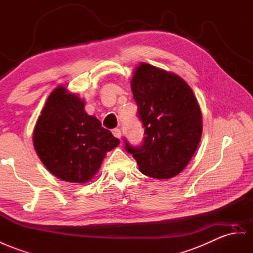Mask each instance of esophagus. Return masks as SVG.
Instances as JSON below:
<instances>
[{
  "label": "esophagus",
  "mask_w": 253,
  "mask_h": 253,
  "mask_svg": "<svg viewBox=\"0 0 253 253\" xmlns=\"http://www.w3.org/2000/svg\"><path fill=\"white\" fill-rule=\"evenodd\" d=\"M112 133H113V135L115 138H118V139H121V135H122V132H121V129H119V128H114L113 130H112Z\"/></svg>",
  "instance_id": "obj_1"
}]
</instances>
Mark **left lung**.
Instances as JSON below:
<instances>
[{"instance_id":"1","label":"left lung","mask_w":253,"mask_h":253,"mask_svg":"<svg viewBox=\"0 0 253 253\" xmlns=\"http://www.w3.org/2000/svg\"><path fill=\"white\" fill-rule=\"evenodd\" d=\"M143 143L126 150L140 171L153 178L176 176L188 165L202 135V113L192 89L179 76L141 63L131 79Z\"/></svg>"}]
</instances>
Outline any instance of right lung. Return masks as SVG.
I'll return each instance as SVG.
<instances>
[{"mask_svg":"<svg viewBox=\"0 0 253 253\" xmlns=\"http://www.w3.org/2000/svg\"><path fill=\"white\" fill-rule=\"evenodd\" d=\"M77 94L60 85L48 97L33 133L38 157L54 176L69 183H87L98 172L106 154L120 144L84 110Z\"/></svg>","mask_w":253,"mask_h":253,"instance_id":"1","label":"right lung"}]
</instances>
